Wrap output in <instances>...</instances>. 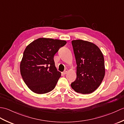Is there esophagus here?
I'll return each mask as SVG.
<instances>
[{
  "mask_svg": "<svg viewBox=\"0 0 124 124\" xmlns=\"http://www.w3.org/2000/svg\"><path fill=\"white\" fill-rule=\"evenodd\" d=\"M67 72H68V69H65V70L64 71V72H63V75H65L67 73Z\"/></svg>",
  "mask_w": 124,
  "mask_h": 124,
  "instance_id": "esophagus-1",
  "label": "esophagus"
}]
</instances>
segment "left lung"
I'll list each match as a JSON object with an SVG mask.
<instances>
[{
  "label": "left lung",
  "mask_w": 124,
  "mask_h": 124,
  "mask_svg": "<svg viewBox=\"0 0 124 124\" xmlns=\"http://www.w3.org/2000/svg\"><path fill=\"white\" fill-rule=\"evenodd\" d=\"M71 43L77 64V77L71 86L77 93H92L99 87L104 77L103 55L91 42L75 40Z\"/></svg>",
  "instance_id": "obj_1"
}]
</instances>
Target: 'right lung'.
Here are the masks:
<instances>
[{
	"label": "right lung",
	"instance_id": "right-lung-1",
	"mask_svg": "<svg viewBox=\"0 0 124 124\" xmlns=\"http://www.w3.org/2000/svg\"><path fill=\"white\" fill-rule=\"evenodd\" d=\"M66 44L65 40L41 38L26 47L20 72L24 83L34 93H47L55 88L61 72L55 66L54 56Z\"/></svg>",
	"mask_w": 124,
	"mask_h": 124
}]
</instances>
